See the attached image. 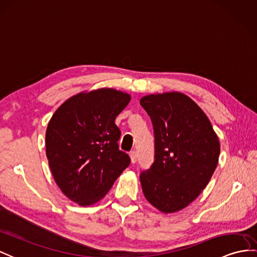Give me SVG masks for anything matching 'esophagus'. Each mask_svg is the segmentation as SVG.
<instances>
[{
  "mask_svg": "<svg viewBox=\"0 0 257 257\" xmlns=\"http://www.w3.org/2000/svg\"><path fill=\"white\" fill-rule=\"evenodd\" d=\"M130 157H131V161H132V164H135L137 161V153L135 150H132V152L130 153Z\"/></svg>",
  "mask_w": 257,
  "mask_h": 257,
  "instance_id": "1",
  "label": "esophagus"
}]
</instances>
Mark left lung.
Instances as JSON below:
<instances>
[{
    "instance_id": "left-lung-1",
    "label": "left lung",
    "mask_w": 257,
    "mask_h": 257,
    "mask_svg": "<svg viewBox=\"0 0 257 257\" xmlns=\"http://www.w3.org/2000/svg\"><path fill=\"white\" fill-rule=\"evenodd\" d=\"M141 105L155 136L154 162L140 176L144 195L160 211H178L208 184L220 144L203 110L183 93L149 95Z\"/></svg>"
}]
</instances>
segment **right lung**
<instances>
[{
	"label": "right lung",
	"mask_w": 257,
	"mask_h": 257,
	"mask_svg": "<svg viewBox=\"0 0 257 257\" xmlns=\"http://www.w3.org/2000/svg\"><path fill=\"white\" fill-rule=\"evenodd\" d=\"M131 96L102 88L74 96L54 112L46 133L47 158L56 184L73 202L101 199L131 164L118 149L114 120Z\"/></svg>",
	"instance_id": "obj_1"
}]
</instances>
